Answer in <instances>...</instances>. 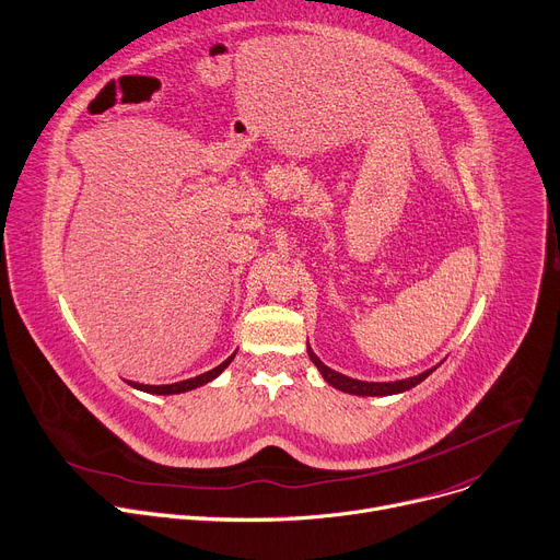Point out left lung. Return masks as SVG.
<instances>
[{"instance_id": "obj_1", "label": "left lung", "mask_w": 560, "mask_h": 560, "mask_svg": "<svg viewBox=\"0 0 560 560\" xmlns=\"http://www.w3.org/2000/svg\"><path fill=\"white\" fill-rule=\"evenodd\" d=\"M308 355H311V360L315 362V366L319 369V374L324 376V381H326L328 385H332L335 389H340V392H347V394H355V396H389V394H400V392H405V389L417 387L421 381H425V378L432 374V371L436 369V366H434V369H428V371H423L421 376L396 381V383H364V381H353V378H349V376L338 374V371L328 369V366L313 353L311 347H308Z\"/></svg>"}]
</instances>
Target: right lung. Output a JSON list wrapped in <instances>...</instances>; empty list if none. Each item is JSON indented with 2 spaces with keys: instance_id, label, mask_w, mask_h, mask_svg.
Masks as SVG:
<instances>
[{
  "instance_id": "right-lung-1",
  "label": "right lung",
  "mask_w": 560,
  "mask_h": 560,
  "mask_svg": "<svg viewBox=\"0 0 560 560\" xmlns=\"http://www.w3.org/2000/svg\"><path fill=\"white\" fill-rule=\"evenodd\" d=\"M236 353H232L225 362L218 364L215 369L211 371H205V374L196 376V378H189V381H179V383H173V385H141V383H130L135 389H141V392H148V394H182V392H189V389H196L200 385H207L209 381H213L215 376L222 374V369H228V364L234 360Z\"/></svg>"
}]
</instances>
